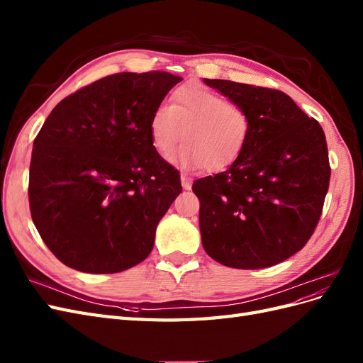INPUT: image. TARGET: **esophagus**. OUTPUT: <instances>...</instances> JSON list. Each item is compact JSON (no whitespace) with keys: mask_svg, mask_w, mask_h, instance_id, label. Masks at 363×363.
I'll use <instances>...</instances> for the list:
<instances>
[{"mask_svg":"<svg viewBox=\"0 0 363 363\" xmlns=\"http://www.w3.org/2000/svg\"><path fill=\"white\" fill-rule=\"evenodd\" d=\"M180 180H182V186H183V189H186V191H189L191 188H192V180L188 177V175H184V174H182V177H180Z\"/></svg>","mask_w":363,"mask_h":363,"instance_id":"obj_1","label":"esophagus"}]
</instances>
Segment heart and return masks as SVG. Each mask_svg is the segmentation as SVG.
I'll use <instances>...</instances> for the list:
<instances>
[{
	"mask_svg": "<svg viewBox=\"0 0 363 363\" xmlns=\"http://www.w3.org/2000/svg\"><path fill=\"white\" fill-rule=\"evenodd\" d=\"M250 130L242 107L195 83L175 89L171 106L159 104L150 118L151 142L159 155L168 156L184 138L186 144L169 157L184 169L224 171L242 155Z\"/></svg>",
	"mask_w": 363,
	"mask_h": 363,
	"instance_id": "heart-1",
	"label": "heart"
}]
</instances>
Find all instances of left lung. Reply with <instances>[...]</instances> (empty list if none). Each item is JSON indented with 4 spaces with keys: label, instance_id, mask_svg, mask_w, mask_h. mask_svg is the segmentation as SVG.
<instances>
[{
    "label": "left lung",
    "instance_id": "left-lung-1",
    "mask_svg": "<svg viewBox=\"0 0 363 363\" xmlns=\"http://www.w3.org/2000/svg\"><path fill=\"white\" fill-rule=\"evenodd\" d=\"M204 83L242 107L251 130L232 167L192 186L203 247L230 268L277 265L306 245L320 221L330 182L324 131L280 91Z\"/></svg>",
    "mask_w": 363,
    "mask_h": 363
}]
</instances>
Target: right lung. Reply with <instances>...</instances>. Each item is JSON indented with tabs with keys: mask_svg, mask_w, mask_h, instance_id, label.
Instances as JSON below:
<instances>
[{
	"mask_svg": "<svg viewBox=\"0 0 363 363\" xmlns=\"http://www.w3.org/2000/svg\"><path fill=\"white\" fill-rule=\"evenodd\" d=\"M180 77L107 75L62 100L33 144L28 200L43 242L65 265L113 274L138 265L182 192L150 135V118Z\"/></svg>",
	"mask_w": 363,
	"mask_h": 363,
	"instance_id": "1",
	"label": "right lung"
}]
</instances>
